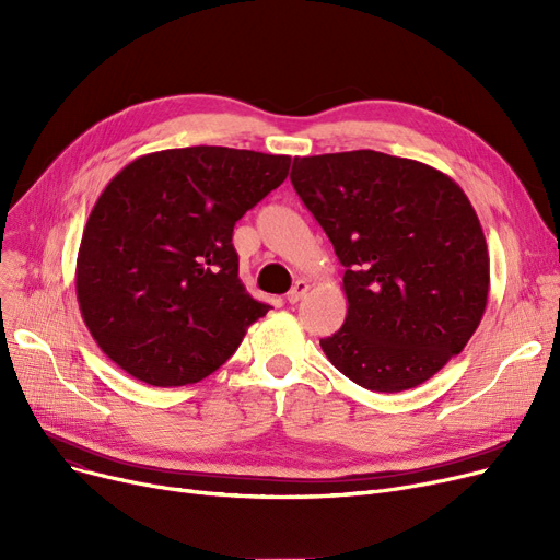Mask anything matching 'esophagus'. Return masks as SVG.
<instances>
[{
	"label": "esophagus",
	"instance_id": "34e87169",
	"mask_svg": "<svg viewBox=\"0 0 560 560\" xmlns=\"http://www.w3.org/2000/svg\"><path fill=\"white\" fill-rule=\"evenodd\" d=\"M306 292H308V281H306V279H298L295 285L290 288L285 300H288V304H298V302L306 295Z\"/></svg>",
	"mask_w": 560,
	"mask_h": 560
}]
</instances>
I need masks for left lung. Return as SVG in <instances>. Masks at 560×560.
<instances>
[{
    "instance_id": "1",
    "label": "left lung",
    "mask_w": 560,
    "mask_h": 560,
    "mask_svg": "<svg viewBox=\"0 0 560 560\" xmlns=\"http://www.w3.org/2000/svg\"><path fill=\"white\" fill-rule=\"evenodd\" d=\"M290 182L345 265L347 317L322 351L374 393L424 384L488 304V245L467 195L427 163L374 150L295 156Z\"/></svg>"
}]
</instances>
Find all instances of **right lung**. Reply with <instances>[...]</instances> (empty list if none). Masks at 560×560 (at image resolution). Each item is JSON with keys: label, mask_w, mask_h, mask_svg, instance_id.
<instances>
[{"label": "right lung", "mask_w": 560, "mask_h": 560, "mask_svg": "<svg viewBox=\"0 0 560 560\" xmlns=\"http://www.w3.org/2000/svg\"><path fill=\"white\" fill-rule=\"evenodd\" d=\"M290 156L231 147L144 154L85 222L77 300L104 354L150 386L213 374L270 311L238 279L233 226L279 188Z\"/></svg>", "instance_id": "obj_1"}]
</instances>
